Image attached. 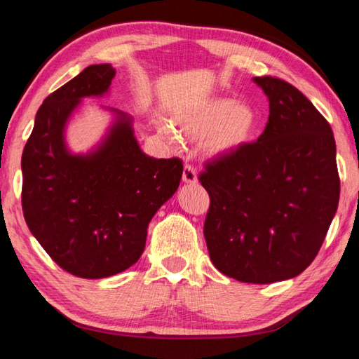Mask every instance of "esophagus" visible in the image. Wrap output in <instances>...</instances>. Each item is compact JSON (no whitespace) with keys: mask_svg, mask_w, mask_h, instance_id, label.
<instances>
[{"mask_svg":"<svg viewBox=\"0 0 359 359\" xmlns=\"http://www.w3.org/2000/svg\"><path fill=\"white\" fill-rule=\"evenodd\" d=\"M183 181H184L186 184H196L197 181H198L196 168H194L192 165H189V163H186V165H184V170H183Z\"/></svg>","mask_w":359,"mask_h":359,"instance_id":"34e87169","label":"esophagus"}]
</instances>
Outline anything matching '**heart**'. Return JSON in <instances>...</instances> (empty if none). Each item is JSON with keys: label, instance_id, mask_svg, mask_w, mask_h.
<instances>
[{"label": "heart", "instance_id": "obj_1", "mask_svg": "<svg viewBox=\"0 0 359 359\" xmlns=\"http://www.w3.org/2000/svg\"><path fill=\"white\" fill-rule=\"evenodd\" d=\"M175 124L191 138H203L206 153L216 157L231 156L248 147L259 128V113L248 102L230 97H211L178 113ZM162 132L172 137L163 126Z\"/></svg>", "mask_w": 359, "mask_h": 359}]
</instances>
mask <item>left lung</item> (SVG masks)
<instances>
[{"label":"left lung","mask_w":359,"mask_h":359,"mask_svg":"<svg viewBox=\"0 0 359 359\" xmlns=\"http://www.w3.org/2000/svg\"><path fill=\"white\" fill-rule=\"evenodd\" d=\"M269 102L255 143L206 165L211 205L205 221L210 259L249 284L297 278L316 259L339 205L331 126L284 80L254 77Z\"/></svg>","instance_id":"1"}]
</instances>
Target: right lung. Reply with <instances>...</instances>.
I'll return each mask as SVG.
<instances>
[{
	"mask_svg": "<svg viewBox=\"0 0 359 359\" xmlns=\"http://www.w3.org/2000/svg\"><path fill=\"white\" fill-rule=\"evenodd\" d=\"M116 71L93 65L43 100L22 154V206L31 233L55 263L77 278L102 279L140 259L148 225L173 197L183 176L180 159L144 154L134 118L111 116L86 153L69 148L66 132L83 99L110 94Z\"/></svg>",
	"mask_w": 359,
	"mask_h": 359,
	"instance_id": "obj_1",
	"label": "right lung"
}]
</instances>
